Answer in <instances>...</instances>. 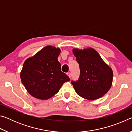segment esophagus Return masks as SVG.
<instances>
[{
	"instance_id": "esophagus-1",
	"label": "esophagus",
	"mask_w": 132,
	"mask_h": 132,
	"mask_svg": "<svg viewBox=\"0 0 132 132\" xmlns=\"http://www.w3.org/2000/svg\"><path fill=\"white\" fill-rule=\"evenodd\" d=\"M67 75H68V76L70 78V77H71V73H70V72H68V73H67Z\"/></svg>"
}]
</instances>
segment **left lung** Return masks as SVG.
<instances>
[{
  "instance_id": "obj_1",
  "label": "left lung",
  "mask_w": 132,
  "mask_h": 132,
  "mask_svg": "<svg viewBox=\"0 0 132 132\" xmlns=\"http://www.w3.org/2000/svg\"><path fill=\"white\" fill-rule=\"evenodd\" d=\"M73 52L80 70L79 79L71 81L76 92L89 100L101 98L111 88L112 70L93 48L82 51L74 49Z\"/></svg>"
}]
</instances>
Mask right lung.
Instances as JSON below:
<instances>
[{"mask_svg":"<svg viewBox=\"0 0 132 132\" xmlns=\"http://www.w3.org/2000/svg\"><path fill=\"white\" fill-rule=\"evenodd\" d=\"M60 53V49L47 46L24 62L20 78L30 95L38 99H49L58 93L64 82L70 81L61 71L57 60Z\"/></svg>","mask_w":132,"mask_h":132,"instance_id":"right-lung-1","label":"right lung"}]
</instances>
